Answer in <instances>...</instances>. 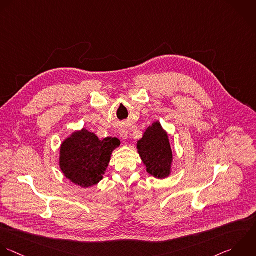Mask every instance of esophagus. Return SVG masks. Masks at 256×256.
<instances>
[{
  "label": "esophagus",
  "mask_w": 256,
  "mask_h": 256,
  "mask_svg": "<svg viewBox=\"0 0 256 256\" xmlns=\"http://www.w3.org/2000/svg\"><path fill=\"white\" fill-rule=\"evenodd\" d=\"M120 136L122 140H126L128 138V132L126 130H120Z\"/></svg>",
  "instance_id": "esophagus-1"
}]
</instances>
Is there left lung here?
I'll return each mask as SVG.
<instances>
[{"mask_svg":"<svg viewBox=\"0 0 256 256\" xmlns=\"http://www.w3.org/2000/svg\"><path fill=\"white\" fill-rule=\"evenodd\" d=\"M136 148L148 174L158 180L166 178L172 174L174 154L170 138L158 120L144 130Z\"/></svg>","mask_w":256,"mask_h":256,"instance_id":"left-lung-1","label":"left lung"}]
</instances>
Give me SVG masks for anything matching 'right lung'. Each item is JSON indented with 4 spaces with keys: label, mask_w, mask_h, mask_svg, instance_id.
<instances>
[{
    "label": "right lung",
    "mask_w": 256,
    "mask_h": 256,
    "mask_svg": "<svg viewBox=\"0 0 256 256\" xmlns=\"http://www.w3.org/2000/svg\"><path fill=\"white\" fill-rule=\"evenodd\" d=\"M120 146L116 138L100 140L86 128L76 130L60 144V168L74 184L90 188L102 180L112 154Z\"/></svg>",
    "instance_id": "right-lung-1"
}]
</instances>
